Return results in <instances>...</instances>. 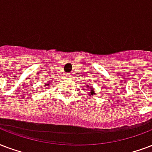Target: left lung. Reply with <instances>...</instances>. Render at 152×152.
Listing matches in <instances>:
<instances>
[{"label":"left lung","instance_id":"obj_1","mask_svg":"<svg viewBox=\"0 0 152 152\" xmlns=\"http://www.w3.org/2000/svg\"><path fill=\"white\" fill-rule=\"evenodd\" d=\"M85 86V88H86V90H89V95L90 96H93V95H95V91H94V89L91 84H89V85H84ZM84 89V88H83Z\"/></svg>","mask_w":152,"mask_h":152}]
</instances>
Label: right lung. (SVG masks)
<instances>
[{
    "label": "right lung",
    "instance_id": "add662e5",
    "mask_svg": "<svg viewBox=\"0 0 152 152\" xmlns=\"http://www.w3.org/2000/svg\"><path fill=\"white\" fill-rule=\"evenodd\" d=\"M45 86H49V85H50V83H47V84H45Z\"/></svg>",
    "mask_w": 152,
    "mask_h": 152
}]
</instances>
